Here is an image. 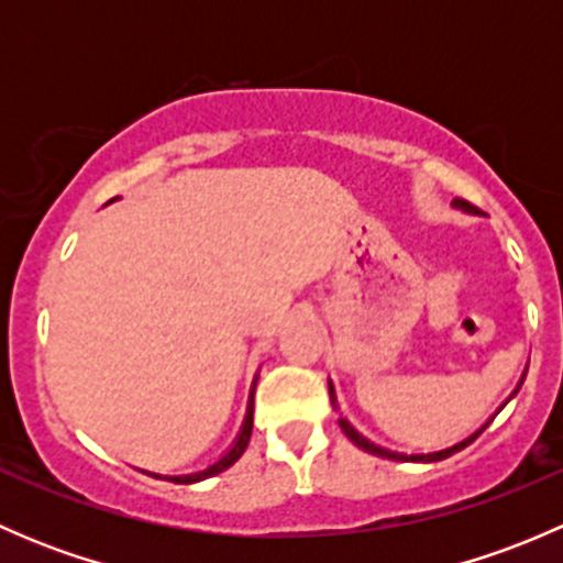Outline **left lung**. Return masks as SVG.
<instances>
[{
	"instance_id": "obj_1",
	"label": "left lung",
	"mask_w": 563,
	"mask_h": 563,
	"mask_svg": "<svg viewBox=\"0 0 563 563\" xmlns=\"http://www.w3.org/2000/svg\"><path fill=\"white\" fill-rule=\"evenodd\" d=\"M455 207H457V209H463V212H476V209L471 207L468 201H463V198H457V201H455ZM518 389H520V384H518ZM518 389H515L512 395H509V397H515V395H518ZM329 400H332V408H334V411H340V406H338V395H334V387H332V382H329ZM338 424H340V430H343V433L349 435V439L354 441L356 446H360V450L371 452V455H376V457L400 460V463H408V460H411V463H435V460H446V457H450V455H455V452L465 450V446H468L471 441H474L476 435H479L482 430H485L487 424H490V422H485V424H482V428L476 430V433H471L468 439L457 441L455 446H446V450H439V452H428V455H402V452H391V450H387V446H378V444H373V441H371V439H365V435H362L360 430H356L354 424H351L349 419L343 417V413H340V417H338Z\"/></svg>"
}]
</instances>
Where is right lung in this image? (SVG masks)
<instances>
[{
	"mask_svg": "<svg viewBox=\"0 0 563 563\" xmlns=\"http://www.w3.org/2000/svg\"><path fill=\"white\" fill-rule=\"evenodd\" d=\"M113 201V198H111ZM253 391H255V382H253V389H250V402H247V413H245V422H242V430L240 435H236L234 446H231L229 452H225L223 457L214 460L212 465H207L203 471H196V474H179V476H166V474H152V471H144V474L155 476V479H168V482H176V485H192V482H201V479H209V476L220 474V471H225L229 465H234L236 460L242 457V452L247 450L250 444V433H253Z\"/></svg>",
	"mask_w": 563,
	"mask_h": 563,
	"instance_id": "add662e5",
	"label": "right lung"
}]
</instances>
